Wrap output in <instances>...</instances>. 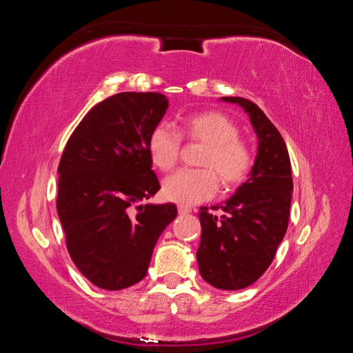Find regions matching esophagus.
<instances>
[{
	"label": "esophagus",
	"instance_id": "34e87169",
	"mask_svg": "<svg viewBox=\"0 0 353 353\" xmlns=\"http://www.w3.org/2000/svg\"><path fill=\"white\" fill-rule=\"evenodd\" d=\"M177 210H179V213H181V214L191 213V208H190V207H187V205H179V207H177Z\"/></svg>",
	"mask_w": 353,
	"mask_h": 353
}]
</instances>
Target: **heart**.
<instances>
[{
  "mask_svg": "<svg viewBox=\"0 0 353 353\" xmlns=\"http://www.w3.org/2000/svg\"><path fill=\"white\" fill-rule=\"evenodd\" d=\"M182 134L191 141L205 145L202 152V170H181L166 177L163 196L181 205H193L214 194L218 179L224 187H236L249 177L254 168V154L246 141L240 139L236 123L221 112H201L183 118ZM182 137L170 124L160 123L148 139L151 162L162 171L174 168L181 151Z\"/></svg>",
  "mask_w": 353,
  "mask_h": 353,
  "instance_id": "1",
  "label": "heart"
}]
</instances>
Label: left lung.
Returning a JSON list of instances; mask_svg holds the SVG:
<instances>
[{
  "label": "left lung",
  "instance_id": "obj_1",
  "mask_svg": "<svg viewBox=\"0 0 353 353\" xmlns=\"http://www.w3.org/2000/svg\"><path fill=\"white\" fill-rule=\"evenodd\" d=\"M241 105L259 139V152L249 179L232 198L212 210L201 207L199 272L214 288L236 291L259 280L276 256L288 229L291 162L282 135L252 101L224 97Z\"/></svg>",
  "mask_w": 353,
  "mask_h": 353
}]
</instances>
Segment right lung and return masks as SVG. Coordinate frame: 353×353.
I'll use <instances>...</instances> for the list:
<instances>
[{
	"instance_id": "1",
	"label": "right lung",
	"mask_w": 353,
	"mask_h": 353,
	"mask_svg": "<svg viewBox=\"0 0 353 353\" xmlns=\"http://www.w3.org/2000/svg\"><path fill=\"white\" fill-rule=\"evenodd\" d=\"M168 109L162 93L123 92L82 118L59 163L57 214L77 270L118 291L145 279L174 204H145L160 190L148 139Z\"/></svg>"
}]
</instances>
